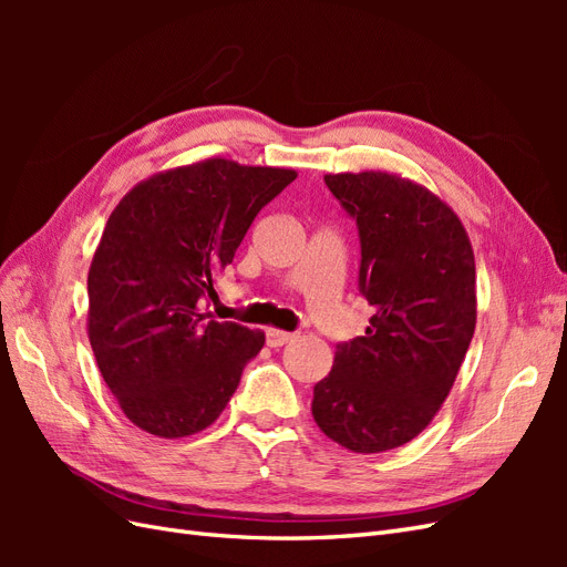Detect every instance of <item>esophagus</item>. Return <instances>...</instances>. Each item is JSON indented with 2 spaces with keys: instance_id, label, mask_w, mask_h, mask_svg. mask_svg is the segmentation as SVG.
I'll return each instance as SVG.
<instances>
[{
  "instance_id": "obj_1",
  "label": "esophagus",
  "mask_w": 567,
  "mask_h": 567,
  "mask_svg": "<svg viewBox=\"0 0 567 567\" xmlns=\"http://www.w3.org/2000/svg\"><path fill=\"white\" fill-rule=\"evenodd\" d=\"M293 338H296V333H288V331H281V329H267V346L269 348H281Z\"/></svg>"
}]
</instances>
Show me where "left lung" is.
<instances>
[{
	"mask_svg": "<svg viewBox=\"0 0 567 567\" xmlns=\"http://www.w3.org/2000/svg\"><path fill=\"white\" fill-rule=\"evenodd\" d=\"M362 244L364 336L342 342L315 385L321 433L357 454L402 447L435 419L477 319L475 257L458 215L431 188L385 169L323 175Z\"/></svg>",
	"mask_w": 567,
	"mask_h": 567,
	"instance_id": "obj_1",
	"label": "left lung"
}]
</instances>
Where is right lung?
<instances>
[{"label": "right lung", "instance_id": "right-lung-1", "mask_svg": "<svg viewBox=\"0 0 567 567\" xmlns=\"http://www.w3.org/2000/svg\"><path fill=\"white\" fill-rule=\"evenodd\" d=\"M298 177L288 167L205 158L153 175L120 198L94 250L87 336L123 414L175 440L229 404L265 333L200 307L252 219Z\"/></svg>", "mask_w": 567, "mask_h": 567}]
</instances>
